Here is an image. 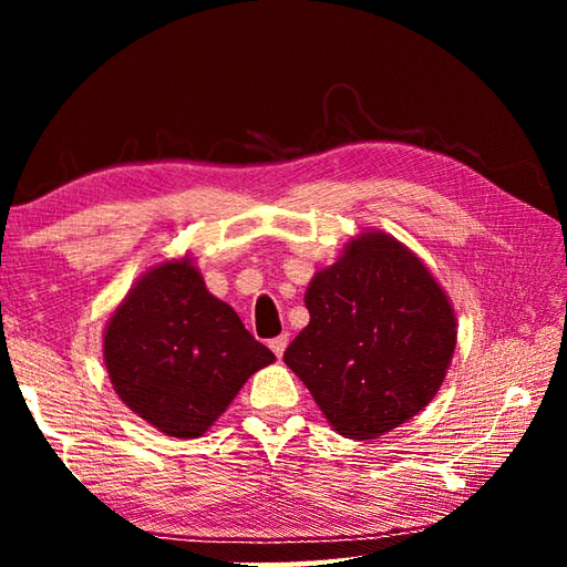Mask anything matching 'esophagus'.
Wrapping results in <instances>:
<instances>
[{
	"label": "esophagus",
	"instance_id": "obj_1",
	"mask_svg": "<svg viewBox=\"0 0 567 567\" xmlns=\"http://www.w3.org/2000/svg\"><path fill=\"white\" fill-rule=\"evenodd\" d=\"M287 342H290V338H287V334H280V338L270 340V348H272V352L277 354V358H282V352H285V348H287Z\"/></svg>",
	"mask_w": 567,
	"mask_h": 567
}]
</instances>
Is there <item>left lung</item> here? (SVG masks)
<instances>
[{
  "instance_id": "1",
  "label": "left lung",
  "mask_w": 567,
  "mask_h": 567,
  "mask_svg": "<svg viewBox=\"0 0 567 567\" xmlns=\"http://www.w3.org/2000/svg\"><path fill=\"white\" fill-rule=\"evenodd\" d=\"M285 362L340 435L372 440L435 398L455 350L445 292L398 239L368 233L315 275Z\"/></svg>"
}]
</instances>
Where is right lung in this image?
Here are the masks:
<instances>
[{
  "instance_id": "add662e5",
  "label": "right lung",
  "mask_w": 567,
  "mask_h": 567,
  "mask_svg": "<svg viewBox=\"0 0 567 567\" xmlns=\"http://www.w3.org/2000/svg\"><path fill=\"white\" fill-rule=\"evenodd\" d=\"M275 354L189 265L142 277L104 332V362L132 412L169 437H199Z\"/></svg>"
}]
</instances>
